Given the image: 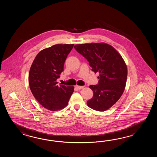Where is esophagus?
Instances as JSON below:
<instances>
[{"mask_svg":"<svg viewBox=\"0 0 157 157\" xmlns=\"http://www.w3.org/2000/svg\"><path fill=\"white\" fill-rule=\"evenodd\" d=\"M83 87H84V86H76V88L78 90H81L83 89Z\"/></svg>","mask_w":157,"mask_h":157,"instance_id":"1","label":"esophagus"}]
</instances>
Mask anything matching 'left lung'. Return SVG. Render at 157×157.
<instances>
[{
	"instance_id": "1",
	"label": "left lung",
	"mask_w": 157,
	"mask_h": 157,
	"mask_svg": "<svg viewBox=\"0 0 157 157\" xmlns=\"http://www.w3.org/2000/svg\"><path fill=\"white\" fill-rule=\"evenodd\" d=\"M74 48L88 60L95 74L99 73L98 85L89 86L93 97L87 105L101 112L109 109L119 100L126 86L127 68L123 58L104 43L80 44Z\"/></svg>"
}]
</instances>
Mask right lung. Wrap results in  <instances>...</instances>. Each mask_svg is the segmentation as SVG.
I'll return each mask as SVG.
<instances>
[{
  "mask_svg": "<svg viewBox=\"0 0 157 157\" xmlns=\"http://www.w3.org/2000/svg\"><path fill=\"white\" fill-rule=\"evenodd\" d=\"M74 44H56L41 50L31 66L29 75L30 90L37 101L51 111L67 106L74 86L58 85L57 79Z\"/></svg>",
  "mask_w": 157,
  "mask_h": 157,
  "instance_id": "add662e5",
  "label": "right lung"
}]
</instances>
